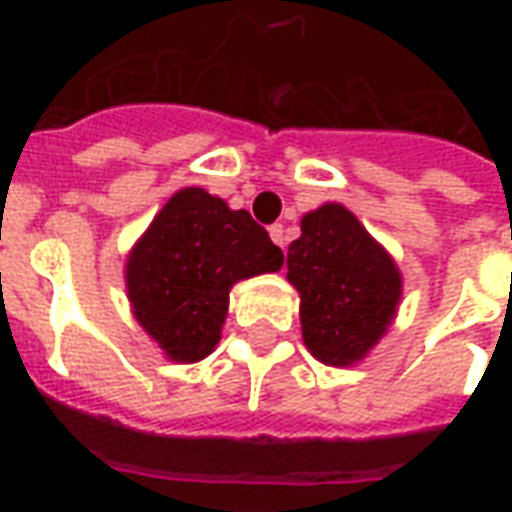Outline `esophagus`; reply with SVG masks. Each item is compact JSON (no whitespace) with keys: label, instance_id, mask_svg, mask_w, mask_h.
<instances>
[{"label":"esophagus","instance_id":"1","mask_svg":"<svg viewBox=\"0 0 512 512\" xmlns=\"http://www.w3.org/2000/svg\"><path fill=\"white\" fill-rule=\"evenodd\" d=\"M268 235H271V241H274V244L285 249L288 238H285V227H282V224H271V227H268Z\"/></svg>","mask_w":512,"mask_h":512}]
</instances>
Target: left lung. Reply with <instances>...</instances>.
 <instances>
[{"label":"left lung","instance_id":"1","mask_svg":"<svg viewBox=\"0 0 512 512\" xmlns=\"http://www.w3.org/2000/svg\"><path fill=\"white\" fill-rule=\"evenodd\" d=\"M288 282L299 290L304 345L329 367L359 365L403 299L395 257L340 202L301 216V235L288 246Z\"/></svg>","mask_w":512,"mask_h":512}]
</instances>
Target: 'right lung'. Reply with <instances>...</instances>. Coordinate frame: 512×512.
I'll return each mask as SVG.
<instances>
[{
	"label": "right lung",
	"mask_w": 512,
	"mask_h": 512,
	"mask_svg": "<svg viewBox=\"0 0 512 512\" xmlns=\"http://www.w3.org/2000/svg\"><path fill=\"white\" fill-rule=\"evenodd\" d=\"M279 268L282 249L249 213L186 186L131 246L126 293L136 323L169 362L191 365L222 340L235 282Z\"/></svg>",
	"instance_id": "1"
}]
</instances>
